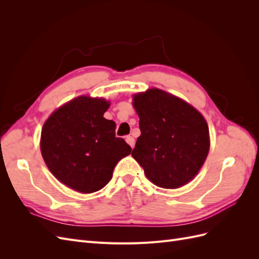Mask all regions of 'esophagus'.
Returning <instances> with one entry per match:
<instances>
[{"mask_svg":"<svg viewBox=\"0 0 259 259\" xmlns=\"http://www.w3.org/2000/svg\"><path fill=\"white\" fill-rule=\"evenodd\" d=\"M125 140H126V143L132 147V148H134V146H135V139H134V137H132V136H126L125 137Z\"/></svg>","mask_w":259,"mask_h":259,"instance_id":"esophagus-1","label":"esophagus"}]
</instances>
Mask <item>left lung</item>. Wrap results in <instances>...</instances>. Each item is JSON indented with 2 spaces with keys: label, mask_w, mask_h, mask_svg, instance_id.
Wrapping results in <instances>:
<instances>
[{
  "label": "left lung",
  "mask_w": 259,
  "mask_h": 259,
  "mask_svg": "<svg viewBox=\"0 0 259 259\" xmlns=\"http://www.w3.org/2000/svg\"><path fill=\"white\" fill-rule=\"evenodd\" d=\"M142 134L132 156L155 186L176 189L199 173L209 151L207 123L197 109L159 89L133 95Z\"/></svg>",
  "instance_id": "1"
}]
</instances>
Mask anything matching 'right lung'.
Returning <instances> with one entry per match:
<instances>
[{
  "mask_svg": "<svg viewBox=\"0 0 259 259\" xmlns=\"http://www.w3.org/2000/svg\"><path fill=\"white\" fill-rule=\"evenodd\" d=\"M110 103L79 96L45 121L40 148L46 166L60 183L81 193L96 192L110 182L116 163L131 147L115 137V123L104 113Z\"/></svg>",
  "mask_w": 259,
  "mask_h": 259,
  "instance_id": "1",
  "label": "right lung"
}]
</instances>
